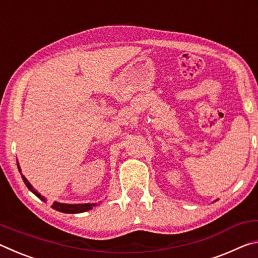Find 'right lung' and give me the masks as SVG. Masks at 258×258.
I'll return each mask as SVG.
<instances>
[{
    "instance_id": "right-lung-1",
    "label": "right lung",
    "mask_w": 258,
    "mask_h": 258,
    "mask_svg": "<svg viewBox=\"0 0 258 258\" xmlns=\"http://www.w3.org/2000/svg\"><path fill=\"white\" fill-rule=\"evenodd\" d=\"M18 165V169L19 172L20 171V167H19V164ZM21 177H23V180L25 182L26 186L28 187V189L33 192V194L36 196V197L41 198L43 202H45V198L42 197V196L38 194V192L34 189V187L32 186V184L27 181V178H26L24 175H21ZM98 204H61V203H56L54 202L53 205H52V208L55 209V211L58 212H61V213H67V214H76V213H83V212H86V211H90V209H92L94 206H97Z\"/></svg>"
}]
</instances>
